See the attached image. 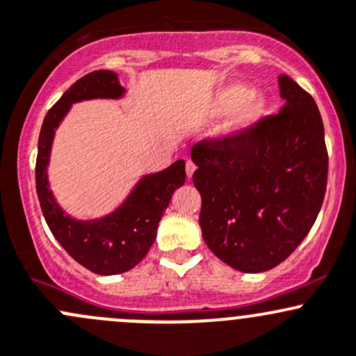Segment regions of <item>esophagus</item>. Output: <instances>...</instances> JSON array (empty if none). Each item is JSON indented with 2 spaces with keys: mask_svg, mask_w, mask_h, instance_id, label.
<instances>
[{
  "mask_svg": "<svg viewBox=\"0 0 356 356\" xmlns=\"http://www.w3.org/2000/svg\"><path fill=\"white\" fill-rule=\"evenodd\" d=\"M185 170H186V178H192V175L195 173V170H197V166H195V163H193V161H186V166H185Z\"/></svg>",
  "mask_w": 356,
  "mask_h": 356,
  "instance_id": "1",
  "label": "esophagus"
}]
</instances>
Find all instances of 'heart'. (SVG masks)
I'll list each match as a JSON object with an SVG mask.
<instances>
[{
	"mask_svg": "<svg viewBox=\"0 0 356 356\" xmlns=\"http://www.w3.org/2000/svg\"><path fill=\"white\" fill-rule=\"evenodd\" d=\"M269 102L266 94L252 90L243 82H229L222 86L209 102V115H228L219 127V137L225 140H240L250 135L266 118Z\"/></svg>",
	"mask_w": 356,
	"mask_h": 356,
	"instance_id": "obj_1",
	"label": "heart"
}]
</instances>
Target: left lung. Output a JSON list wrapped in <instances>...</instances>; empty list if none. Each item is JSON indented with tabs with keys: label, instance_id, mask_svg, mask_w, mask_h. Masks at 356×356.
Here are the masks:
<instances>
[{
	"label": "left lung",
	"instance_id": "left-lung-1",
	"mask_svg": "<svg viewBox=\"0 0 356 356\" xmlns=\"http://www.w3.org/2000/svg\"><path fill=\"white\" fill-rule=\"evenodd\" d=\"M286 104L240 140L193 145L200 229L212 254L241 273H264L310 232L327 185L324 124L312 96L277 76Z\"/></svg>",
	"mask_w": 356,
	"mask_h": 356
}]
</instances>
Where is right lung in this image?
Here are the masks:
<instances>
[{"label":"right lung","mask_w":356,"mask_h":356,"mask_svg":"<svg viewBox=\"0 0 356 356\" xmlns=\"http://www.w3.org/2000/svg\"><path fill=\"white\" fill-rule=\"evenodd\" d=\"M127 90L118 73L97 70L76 80L47 111L42 122L35 163V188L44 219L61 247L83 267L101 276L134 269L147 255L156 240L157 226L175 190L185 183V161H175L166 170L142 175L124 200L96 219L70 216L49 185L51 151L56 130L73 104L92 99H123Z\"/></svg>","instance_id":"add662e5"}]
</instances>
